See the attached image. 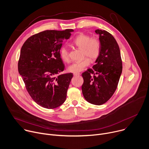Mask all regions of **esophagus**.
Listing matches in <instances>:
<instances>
[{
  "label": "esophagus",
  "mask_w": 149,
  "mask_h": 149,
  "mask_svg": "<svg viewBox=\"0 0 149 149\" xmlns=\"http://www.w3.org/2000/svg\"><path fill=\"white\" fill-rule=\"evenodd\" d=\"M80 74L79 73H74V76H78V75H79Z\"/></svg>",
  "instance_id": "obj_1"
}]
</instances>
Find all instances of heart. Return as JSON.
Masks as SVG:
<instances>
[{"instance_id": "1", "label": "heart", "mask_w": 149, "mask_h": 149, "mask_svg": "<svg viewBox=\"0 0 149 149\" xmlns=\"http://www.w3.org/2000/svg\"><path fill=\"white\" fill-rule=\"evenodd\" d=\"M72 44L82 49L83 55L87 56L82 59L72 63L68 67V70L71 72L77 73L83 71L90 63V58L92 61L97 59L100 54V42L96 37L80 33L72 41ZM88 56L90 58L87 57ZM60 56L63 61L69 62L70 61L69 50L67 47H63L60 50Z\"/></svg>"}]
</instances>
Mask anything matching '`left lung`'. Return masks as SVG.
Returning <instances> with one entry per match:
<instances>
[{"mask_svg":"<svg viewBox=\"0 0 149 149\" xmlns=\"http://www.w3.org/2000/svg\"><path fill=\"white\" fill-rule=\"evenodd\" d=\"M101 50L93 68L82 74V92L88 102L102 105L107 102L117 89L122 72V60L117 42L105 30L97 29Z\"/></svg>","mask_w":149,"mask_h":149,"instance_id":"left-lung-1","label":"left lung"}]
</instances>
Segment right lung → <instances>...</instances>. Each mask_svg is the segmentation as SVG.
<instances>
[{
    "label": "right lung",
    "mask_w": 149,
    "mask_h": 149,
    "mask_svg": "<svg viewBox=\"0 0 149 149\" xmlns=\"http://www.w3.org/2000/svg\"><path fill=\"white\" fill-rule=\"evenodd\" d=\"M72 29L47 30L29 37L20 50L18 71L33 101L41 107L53 109L62 105L73 74L64 70L60 50Z\"/></svg>",
    "instance_id": "right-lung-1"
}]
</instances>
